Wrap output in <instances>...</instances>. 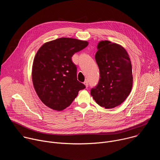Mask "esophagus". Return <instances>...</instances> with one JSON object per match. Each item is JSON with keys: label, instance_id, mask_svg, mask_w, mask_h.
<instances>
[{"label": "esophagus", "instance_id": "obj_1", "mask_svg": "<svg viewBox=\"0 0 160 160\" xmlns=\"http://www.w3.org/2000/svg\"><path fill=\"white\" fill-rule=\"evenodd\" d=\"M83 83H84V85H85L86 87H88V81H85Z\"/></svg>", "mask_w": 160, "mask_h": 160}]
</instances>
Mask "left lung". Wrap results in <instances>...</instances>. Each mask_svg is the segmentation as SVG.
<instances>
[{
	"label": "left lung",
	"instance_id": "1",
	"mask_svg": "<svg viewBox=\"0 0 160 160\" xmlns=\"http://www.w3.org/2000/svg\"><path fill=\"white\" fill-rule=\"evenodd\" d=\"M96 61L100 71L98 85L90 94L101 107L113 108L120 105L130 94L133 76L131 61L122 45L108 40L98 44Z\"/></svg>",
	"mask_w": 160,
	"mask_h": 160
}]
</instances>
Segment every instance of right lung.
I'll return each instance as SVG.
<instances>
[{
	"instance_id": "right-lung-1",
	"label": "right lung",
	"mask_w": 160,
	"mask_h": 160,
	"mask_svg": "<svg viewBox=\"0 0 160 160\" xmlns=\"http://www.w3.org/2000/svg\"><path fill=\"white\" fill-rule=\"evenodd\" d=\"M88 44L72 38H59L43 44L32 66V82L41 101L49 108L62 111L69 106L85 86L77 80L73 55Z\"/></svg>"
}]
</instances>
